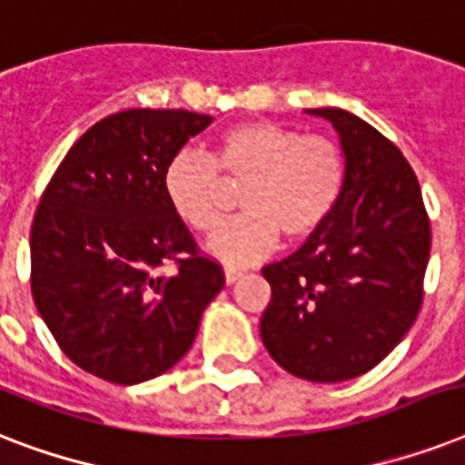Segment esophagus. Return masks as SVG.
Wrapping results in <instances>:
<instances>
[{"instance_id": "1", "label": "esophagus", "mask_w": 465, "mask_h": 465, "mask_svg": "<svg viewBox=\"0 0 465 465\" xmlns=\"http://www.w3.org/2000/svg\"><path fill=\"white\" fill-rule=\"evenodd\" d=\"M224 277H226V284H233L236 280H239V277H243V270L233 268V265H226Z\"/></svg>"}]
</instances>
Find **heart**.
<instances>
[{
    "mask_svg": "<svg viewBox=\"0 0 465 465\" xmlns=\"http://www.w3.org/2000/svg\"><path fill=\"white\" fill-rule=\"evenodd\" d=\"M347 178L338 142L272 120H246L222 130L212 156L181 152L168 161L163 190L173 212L197 233H212L229 207V185L241 190L243 214L214 233L210 251L229 262H251L280 233L297 243L321 229L338 207Z\"/></svg>",
    "mask_w": 465,
    "mask_h": 465,
    "instance_id": "obj_1",
    "label": "heart"
}]
</instances>
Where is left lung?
<instances>
[{
	"label": "left lung",
	"mask_w": 465,
	"mask_h": 465,
	"mask_svg": "<svg viewBox=\"0 0 465 465\" xmlns=\"http://www.w3.org/2000/svg\"><path fill=\"white\" fill-rule=\"evenodd\" d=\"M306 113L338 130L345 190L304 246L262 268L272 297L261 338L290 374L335 383L367 374L411 331L432 229L418 175L393 142L342 108Z\"/></svg>",
	"instance_id": "obj_1"
}]
</instances>
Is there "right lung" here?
<instances>
[{"label": "right lung", "instance_id": "right-lung-1", "mask_svg": "<svg viewBox=\"0 0 465 465\" xmlns=\"http://www.w3.org/2000/svg\"><path fill=\"white\" fill-rule=\"evenodd\" d=\"M212 115L130 108L74 142L31 226V290L69 360L111 383L147 381L188 352L224 270L200 253L163 173ZM174 265L171 276L161 267Z\"/></svg>", "mask_w": 465, "mask_h": 465}]
</instances>
